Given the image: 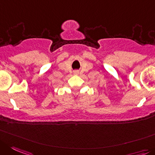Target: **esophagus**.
I'll return each instance as SVG.
<instances>
[{
  "instance_id": "1",
  "label": "esophagus",
  "mask_w": 155,
  "mask_h": 155,
  "mask_svg": "<svg viewBox=\"0 0 155 155\" xmlns=\"http://www.w3.org/2000/svg\"><path fill=\"white\" fill-rule=\"evenodd\" d=\"M78 73H79L78 71H75V72H74V74H78Z\"/></svg>"
}]
</instances>
